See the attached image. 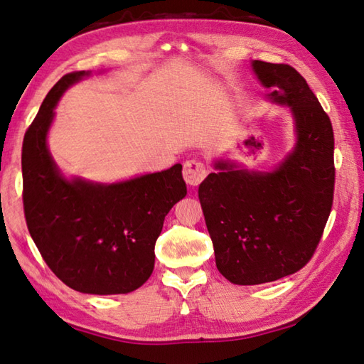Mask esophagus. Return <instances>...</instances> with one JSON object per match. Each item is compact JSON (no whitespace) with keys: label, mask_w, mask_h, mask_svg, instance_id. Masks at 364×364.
<instances>
[{"label":"esophagus","mask_w":364,"mask_h":364,"mask_svg":"<svg viewBox=\"0 0 364 364\" xmlns=\"http://www.w3.org/2000/svg\"><path fill=\"white\" fill-rule=\"evenodd\" d=\"M183 176H184V181H186L189 186H198V184L203 181V178L206 176L205 164L198 159L188 161L183 168Z\"/></svg>","instance_id":"obj_1"}]
</instances>
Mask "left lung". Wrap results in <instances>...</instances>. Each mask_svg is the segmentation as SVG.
Here are the masks:
<instances>
[{
	"mask_svg": "<svg viewBox=\"0 0 364 364\" xmlns=\"http://www.w3.org/2000/svg\"><path fill=\"white\" fill-rule=\"evenodd\" d=\"M269 102L294 120L292 150L267 172L214 159L198 186L219 272L235 284H261L297 272L311 259L331 211L333 128L296 68L253 60Z\"/></svg>",
	"mask_w": 364,
	"mask_h": 364,
	"instance_id": "left-lung-1",
	"label": "left lung"
}]
</instances>
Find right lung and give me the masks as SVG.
<instances>
[{"mask_svg":"<svg viewBox=\"0 0 364 364\" xmlns=\"http://www.w3.org/2000/svg\"><path fill=\"white\" fill-rule=\"evenodd\" d=\"M92 72L63 76L45 97L23 141V206L46 264L84 294H128L149 280L154 244L172 206L186 197L181 164L115 183L67 178L48 149L64 92Z\"/></svg>","mask_w":364,"mask_h":364,"instance_id":"1","label":"right lung"}]
</instances>
